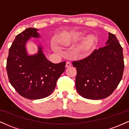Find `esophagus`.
I'll return each instance as SVG.
<instances>
[{"label": "esophagus", "mask_w": 129, "mask_h": 129, "mask_svg": "<svg viewBox=\"0 0 129 129\" xmlns=\"http://www.w3.org/2000/svg\"><path fill=\"white\" fill-rule=\"evenodd\" d=\"M71 66H72V64H71V63L70 62H67L66 65V67L67 68L70 67Z\"/></svg>", "instance_id": "34e87169"}]
</instances>
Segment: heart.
Listing matches in <instances>:
<instances>
[{
    "mask_svg": "<svg viewBox=\"0 0 129 129\" xmlns=\"http://www.w3.org/2000/svg\"><path fill=\"white\" fill-rule=\"evenodd\" d=\"M82 33L81 32H75L71 34L69 36L66 37L62 40L61 42L62 45L66 47H69L74 42L79 40L80 38H82ZM94 42V38L93 36H89L86 39L84 40V41L81 44L79 47V50L81 51H85L90 48V47L93 45Z\"/></svg>",
    "mask_w": 129,
    "mask_h": 129,
    "instance_id": "b5f03b06",
    "label": "heart"
}]
</instances>
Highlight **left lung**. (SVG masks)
Listing matches in <instances>:
<instances>
[{
	"label": "left lung",
	"instance_id": "obj_1",
	"mask_svg": "<svg viewBox=\"0 0 129 129\" xmlns=\"http://www.w3.org/2000/svg\"><path fill=\"white\" fill-rule=\"evenodd\" d=\"M78 93L84 98L101 100L110 95L120 82L124 63L122 48L115 35L109 33L106 46L89 56L73 61Z\"/></svg>",
	"mask_w": 129,
	"mask_h": 129
}]
</instances>
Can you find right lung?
Here are the masks:
<instances>
[{
	"label": "right lung",
	"instance_id": "add662e5",
	"mask_svg": "<svg viewBox=\"0 0 129 129\" xmlns=\"http://www.w3.org/2000/svg\"><path fill=\"white\" fill-rule=\"evenodd\" d=\"M38 29L28 28L16 37L9 50L7 71L9 81L20 95L29 100H39L50 95L66 69V62L53 63L43 53L44 45L29 55L26 42L31 38H41Z\"/></svg>",
	"mask_w": 129,
	"mask_h": 129
}]
</instances>
